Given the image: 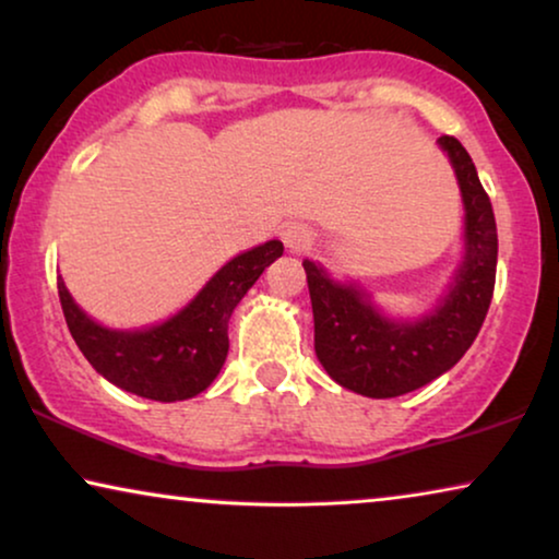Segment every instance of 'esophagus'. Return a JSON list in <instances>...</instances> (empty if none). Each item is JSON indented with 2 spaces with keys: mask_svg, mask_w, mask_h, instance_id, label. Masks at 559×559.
Segmentation results:
<instances>
[{
  "mask_svg": "<svg viewBox=\"0 0 559 559\" xmlns=\"http://www.w3.org/2000/svg\"><path fill=\"white\" fill-rule=\"evenodd\" d=\"M281 239L292 252H307L312 247V231L301 224H288V227L281 231Z\"/></svg>",
  "mask_w": 559,
  "mask_h": 559,
  "instance_id": "esophagus-1",
  "label": "esophagus"
}]
</instances>
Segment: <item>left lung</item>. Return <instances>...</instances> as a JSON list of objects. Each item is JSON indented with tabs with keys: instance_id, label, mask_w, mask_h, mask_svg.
Returning <instances> with one entry per match:
<instances>
[{
	"instance_id": "1",
	"label": "left lung",
	"mask_w": 559,
	"mask_h": 559,
	"mask_svg": "<svg viewBox=\"0 0 559 559\" xmlns=\"http://www.w3.org/2000/svg\"><path fill=\"white\" fill-rule=\"evenodd\" d=\"M438 146L456 175L464 250L436 304L418 317L386 314L356 281H337L304 260L314 314V353L332 381L364 397L415 392L454 369L475 343L496 288L498 229L475 162L454 136Z\"/></svg>"
}]
</instances>
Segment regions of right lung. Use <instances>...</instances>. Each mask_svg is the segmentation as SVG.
Wrapping results in <instances>:
<instances>
[{
	"label": "right lung",
	"mask_w": 559,
	"mask_h": 559,
	"mask_svg": "<svg viewBox=\"0 0 559 559\" xmlns=\"http://www.w3.org/2000/svg\"><path fill=\"white\" fill-rule=\"evenodd\" d=\"M278 239L227 260L186 307L144 328H108L84 312L59 275V299L69 332L84 358L118 390L144 400L178 402L201 394L229 353V317L275 258Z\"/></svg>",
	"instance_id": "add662e5"
}]
</instances>
